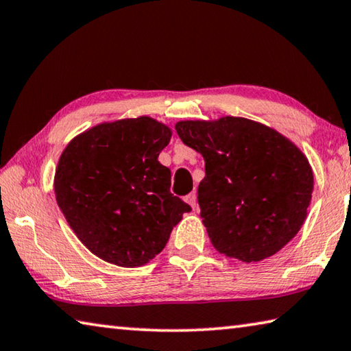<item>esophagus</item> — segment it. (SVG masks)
Here are the masks:
<instances>
[{
	"mask_svg": "<svg viewBox=\"0 0 351 351\" xmlns=\"http://www.w3.org/2000/svg\"><path fill=\"white\" fill-rule=\"evenodd\" d=\"M186 202L189 204V206H190V207H192V208H195V207L197 206L196 193H195V192H192V193H190V195H187V196H186Z\"/></svg>",
	"mask_w": 351,
	"mask_h": 351,
	"instance_id": "esophagus-1",
	"label": "esophagus"
}]
</instances>
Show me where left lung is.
<instances>
[{
	"label": "left lung",
	"instance_id": "8db88e82",
	"mask_svg": "<svg viewBox=\"0 0 351 351\" xmlns=\"http://www.w3.org/2000/svg\"><path fill=\"white\" fill-rule=\"evenodd\" d=\"M175 129L206 161L197 202L216 250L258 263L296 237L313 192V170L296 144L239 117L180 121Z\"/></svg>",
	"mask_w": 351,
	"mask_h": 351
}]
</instances>
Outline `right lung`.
Listing matches in <instances>:
<instances>
[{
	"label": "right lung",
	"mask_w": 351,
	"mask_h": 351,
	"mask_svg": "<svg viewBox=\"0 0 351 351\" xmlns=\"http://www.w3.org/2000/svg\"><path fill=\"white\" fill-rule=\"evenodd\" d=\"M170 138V127L154 118H124L90 127L62 150L56 202L78 239L106 263L147 264L192 210L170 193V170L158 161Z\"/></svg>",
	"instance_id": "right-lung-1"
}]
</instances>
